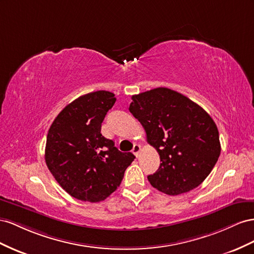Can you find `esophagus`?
Returning a JSON list of instances; mask_svg holds the SVG:
<instances>
[{
  "label": "esophagus",
  "instance_id": "esophagus-1",
  "mask_svg": "<svg viewBox=\"0 0 254 254\" xmlns=\"http://www.w3.org/2000/svg\"><path fill=\"white\" fill-rule=\"evenodd\" d=\"M132 152H133V153L135 154V156H136V157H138V156H139V153H140V146H139V144L135 143V144H134V147H133Z\"/></svg>",
  "mask_w": 254,
  "mask_h": 254
}]
</instances>
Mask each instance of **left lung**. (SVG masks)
I'll return each instance as SVG.
<instances>
[{
	"label": "left lung",
	"instance_id": "1",
	"mask_svg": "<svg viewBox=\"0 0 254 254\" xmlns=\"http://www.w3.org/2000/svg\"><path fill=\"white\" fill-rule=\"evenodd\" d=\"M129 112L141 123L161 165L150 184L169 195L198 187L220 155L219 132L203 108L166 87L132 97Z\"/></svg>",
	"mask_w": 254,
	"mask_h": 254
}]
</instances>
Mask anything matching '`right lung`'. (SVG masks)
<instances>
[{"mask_svg":"<svg viewBox=\"0 0 254 254\" xmlns=\"http://www.w3.org/2000/svg\"><path fill=\"white\" fill-rule=\"evenodd\" d=\"M115 102L110 91L87 93L64 107L49 128L45 153L48 168L77 200H105L119 187L135 158L101 134V125Z\"/></svg>","mask_w":254,"mask_h":254,"instance_id":"obj_1","label":"right lung"}]
</instances>
